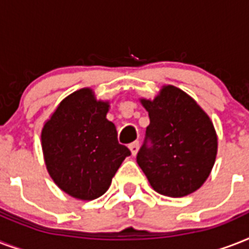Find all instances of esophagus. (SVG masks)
Wrapping results in <instances>:
<instances>
[{"label": "esophagus", "mask_w": 249, "mask_h": 249, "mask_svg": "<svg viewBox=\"0 0 249 249\" xmlns=\"http://www.w3.org/2000/svg\"><path fill=\"white\" fill-rule=\"evenodd\" d=\"M129 148H130V152H132V155L136 156L137 152H138V150H140V142H138V141L133 142V143L129 144Z\"/></svg>", "instance_id": "34e87169"}]
</instances>
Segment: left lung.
<instances>
[{
    "mask_svg": "<svg viewBox=\"0 0 249 249\" xmlns=\"http://www.w3.org/2000/svg\"><path fill=\"white\" fill-rule=\"evenodd\" d=\"M148 112L144 143L137 163L156 193L170 197L196 191L211 174L217 155V134L201 107L173 85L152 101L141 99Z\"/></svg>",
    "mask_w": 249,
    "mask_h": 249,
    "instance_id": "8db88e82",
    "label": "left lung"
}]
</instances>
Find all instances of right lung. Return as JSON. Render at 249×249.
I'll return each instance as SVG.
<instances>
[{
	"instance_id": "add662e5",
	"label": "right lung",
	"mask_w": 249,
	"mask_h": 249,
	"mask_svg": "<svg viewBox=\"0 0 249 249\" xmlns=\"http://www.w3.org/2000/svg\"><path fill=\"white\" fill-rule=\"evenodd\" d=\"M108 108V102L97 101L93 90L84 88L60 102L41 132L50 177L76 199L102 196L130 155L119 143L115 124L106 117Z\"/></svg>"
}]
</instances>
